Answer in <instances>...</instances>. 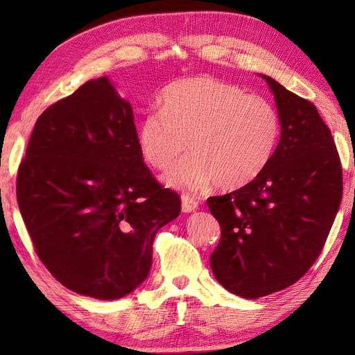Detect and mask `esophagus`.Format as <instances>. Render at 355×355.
Wrapping results in <instances>:
<instances>
[{"mask_svg": "<svg viewBox=\"0 0 355 355\" xmlns=\"http://www.w3.org/2000/svg\"><path fill=\"white\" fill-rule=\"evenodd\" d=\"M197 207H199V203H197L196 199H192V197H189V196H183L182 197V211L183 213L196 211Z\"/></svg>", "mask_w": 355, "mask_h": 355, "instance_id": "34e87169", "label": "esophagus"}]
</instances>
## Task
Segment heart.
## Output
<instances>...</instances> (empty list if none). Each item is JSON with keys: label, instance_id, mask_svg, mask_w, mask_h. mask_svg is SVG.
Segmentation results:
<instances>
[{"label": "heart", "instance_id": "obj_1", "mask_svg": "<svg viewBox=\"0 0 355 355\" xmlns=\"http://www.w3.org/2000/svg\"><path fill=\"white\" fill-rule=\"evenodd\" d=\"M280 119L268 100L211 76L172 83L161 110L144 114L137 147L144 159L166 169L186 147L189 152L163 177L169 188L202 191L248 184L261 173L277 146Z\"/></svg>", "mask_w": 355, "mask_h": 355}]
</instances>
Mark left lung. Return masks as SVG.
<instances>
[{"mask_svg":"<svg viewBox=\"0 0 355 355\" xmlns=\"http://www.w3.org/2000/svg\"><path fill=\"white\" fill-rule=\"evenodd\" d=\"M274 95L280 141L266 167L243 188L208 199L220 225L209 263L236 296L285 290L320 257L343 194L340 156L309 100L261 75Z\"/></svg>","mask_w":355,"mask_h":355,"instance_id":"left-lung-1","label":"left lung"}]
</instances>
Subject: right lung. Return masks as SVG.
I'll list each match as a JSON object with an SVG mask.
<instances>
[{"label":"right lung","instance_id":"right-lung-1","mask_svg":"<svg viewBox=\"0 0 355 355\" xmlns=\"http://www.w3.org/2000/svg\"><path fill=\"white\" fill-rule=\"evenodd\" d=\"M17 200L48 271L101 300L127 296L147 279L156 233L182 207L144 164L133 107L107 76L42 112Z\"/></svg>","mask_w":355,"mask_h":355}]
</instances>
